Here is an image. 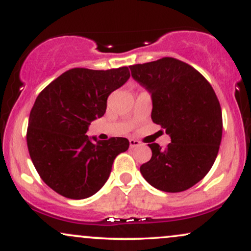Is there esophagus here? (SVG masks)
I'll return each mask as SVG.
<instances>
[{
	"mask_svg": "<svg viewBox=\"0 0 251 251\" xmlns=\"http://www.w3.org/2000/svg\"><path fill=\"white\" fill-rule=\"evenodd\" d=\"M139 145H140L139 140H137V139H129V146H131L132 149L137 148V146H139Z\"/></svg>",
	"mask_w": 251,
	"mask_h": 251,
	"instance_id": "esophagus-1",
	"label": "esophagus"
}]
</instances>
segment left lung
<instances>
[{
  "label": "left lung",
  "instance_id": "1",
  "mask_svg": "<svg viewBox=\"0 0 251 251\" xmlns=\"http://www.w3.org/2000/svg\"><path fill=\"white\" fill-rule=\"evenodd\" d=\"M129 70L151 94L152 122L171 138L166 149L149 144L152 157L140 172L155 189L185 191L205 177L220 150L223 122L214 88L200 72L174 57Z\"/></svg>",
  "mask_w": 251,
  "mask_h": 251
}]
</instances>
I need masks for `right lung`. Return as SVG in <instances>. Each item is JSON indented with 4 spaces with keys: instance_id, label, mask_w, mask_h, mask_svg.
Listing matches in <instances>:
<instances>
[{
    "instance_id": "right-lung-1",
    "label": "right lung",
    "mask_w": 251,
    "mask_h": 251,
    "mask_svg": "<svg viewBox=\"0 0 251 251\" xmlns=\"http://www.w3.org/2000/svg\"><path fill=\"white\" fill-rule=\"evenodd\" d=\"M129 79L128 67L72 68L47 86L30 111L27 145L42 180L63 197L83 200L102 188L126 138L97 140L86 132L101 118L107 98Z\"/></svg>"
}]
</instances>
